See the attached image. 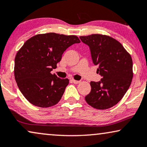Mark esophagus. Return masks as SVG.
I'll return each mask as SVG.
<instances>
[{"instance_id": "34e87169", "label": "esophagus", "mask_w": 147, "mask_h": 147, "mask_svg": "<svg viewBox=\"0 0 147 147\" xmlns=\"http://www.w3.org/2000/svg\"><path fill=\"white\" fill-rule=\"evenodd\" d=\"M71 81L73 83H75V84H78V83H80L79 81H77V80H75V79H72Z\"/></svg>"}]
</instances>
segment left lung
<instances>
[{"label": "left lung", "instance_id": "left-lung-1", "mask_svg": "<svg viewBox=\"0 0 147 147\" xmlns=\"http://www.w3.org/2000/svg\"><path fill=\"white\" fill-rule=\"evenodd\" d=\"M90 47L93 63L101 77L99 82L91 81V92L85 96L87 103L99 110L116 105L125 94L133 78L130 54L112 37L99 34L80 36Z\"/></svg>", "mask_w": 147, "mask_h": 147}]
</instances>
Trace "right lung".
<instances>
[{
	"mask_svg": "<svg viewBox=\"0 0 147 147\" xmlns=\"http://www.w3.org/2000/svg\"><path fill=\"white\" fill-rule=\"evenodd\" d=\"M81 42L75 35L50 32L36 34L24 42L15 58L14 75L20 92L29 102L41 108L58 103L69 83L51 71L65 50Z\"/></svg>",
	"mask_w": 147,
	"mask_h": 147,
	"instance_id": "add662e5",
	"label": "right lung"
}]
</instances>
